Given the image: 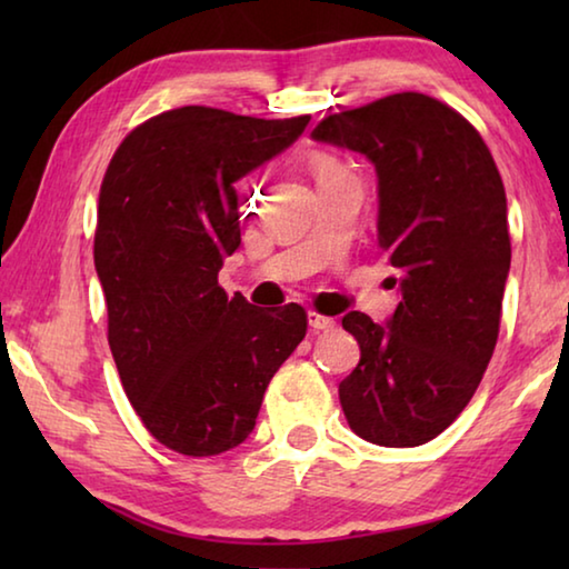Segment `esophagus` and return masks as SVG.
Returning a JSON list of instances; mask_svg holds the SVG:
<instances>
[{
    "mask_svg": "<svg viewBox=\"0 0 569 569\" xmlns=\"http://www.w3.org/2000/svg\"><path fill=\"white\" fill-rule=\"evenodd\" d=\"M308 326H311L313 331H329L336 326L333 319H329V316H321V313H308Z\"/></svg>",
    "mask_w": 569,
    "mask_h": 569,
    "instance_id": "34e87169",
    "label": "esophagus"
}]
</instances>
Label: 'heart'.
<instances>
[{
    "instance_id": "obj_1",
    "label": "heart",
    "mask_w": 569,
    "mask_h": 569,
    "mask_svg": "<svg viewBox=\"0 0 569 569\" xmlns=\"http://www.w3.org/2000/svg\"><path fill=\"white\" fill-rule=\"evenodd\" d=\"M308 166H311V172H313L316 182H321L326 178H333V176H341V172H346L341 162L336 160V158H331V156H326V152H316V156L308 160Z\"/></svg>"
}]
</instances>
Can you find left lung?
<instances>
[{
	"label": "left lung",
	"instance_id": "1",
	"mask_svg": "<svg viewBox=\"0 0 569 569\" xmlns=\"http://www.w3.org/2000/svg\"><path fill=\"white\" fill-rule=\"evenodd\" d=\"M311 138L371 160L401 293L383 326L343 316L361 349L339 383L343 413L371 445H427L465 411L497 346L512 261L502 178L481 134L421 92L329 114Z\"/></svg>",
	"mask_w": 569,
	"mask_h": 569
}]
</instances>
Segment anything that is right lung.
I'll use <instances>...</instances> for the list:
<instances>
[{"label": "right lung", "instance_id": "obj_1", "mask_svg": "<svg viewBox=\"0 0 569 569\" xmlns=\"http://www.w3.org/2000/svg\"><path fill=\"white\" fill-rule=\"evenodd\" d=\"M308 114L261 120L188 104L134 128L100 188L94 268L132 409L160 445L216 457L243 445L306 311L218 286L240 246L236 182L301 138Z\"/></svg>", "mask_w": 569, "mask_h": 569}]
</instances>
